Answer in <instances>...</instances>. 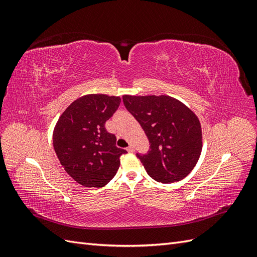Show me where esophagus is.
<instances>
[{"label":"esophagus","mask_w":257,"mask_h":257,"mask_svg":"<svg viewBox=\"0 0 257 257\" xmlns=\"http://www.w3.org/2000/svg\"><path fill=\"white\" fill-rule=\"evenodd\" d=\"M126 150H127L128 152H134V147L132 146V145H130V146L126 148Z\"/></svg>","instance_id":"esophagus-1"}]
</instances>
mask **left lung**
<instances>
[{"label":"left lung","instance_id":"obj_1","mask_svg":"<svg viewBox=\"0 0 257 257\" xmlns=\"http://www.w3.org/2000/svg\"><path fill=\"white\" fill-rule=\"evenodd\" d=\"M126 109L139 122L150 142L147 154L137 158L152 179L162 183L182 180L197 164L203 149L198 116L168 95H123Z\"/></svg>","mask_w":257,"mask_h":257}]
</instances>
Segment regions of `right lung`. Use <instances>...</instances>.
I'll return each instance as SVG.
<instances>
[{"label": "right lung", "instance_id": "1", "mask_svg": "<svg viewBox=\"0 0 257 257\" xmlns=\"http://www.w3.org/2000/svg\"><path fill=\"white\" fill-rule=\"evenodd\" d=\"M120 103V96L83 95L66 108L54 126L53 148L61 165L83 186H105L118 172L120 157L126 153L105 128Z\"/></svg>", "mask_w": 257, "mask_h": 257}]
</instances>
